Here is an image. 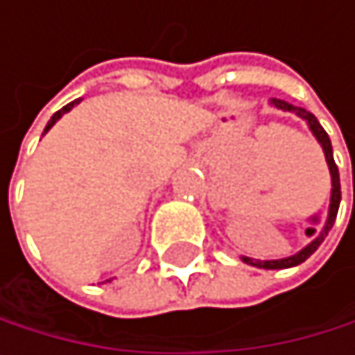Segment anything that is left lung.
<instances>
[{
  "label": "left lung",
  "instance_id": "obj_1",
  "mask_svg": "<svg viewBox=\"0 0 355 355\" xmlns=\"http://www.w3.org/2000/svg\"><path fill=\"white\" fill-rule=\"evenodd\" d=\"M273 105H275V107H279V110H286V112H294V114H298L300 118H305V120H307L309 129L313 131V135L318 137V141H320V144H322V148H324L326 163H328V167H330V175H332L330 214H328V222H326V226H324V230L320 233V237H318V239H313L305 250H300L298 254H294V256H290V258H282V260H254V258H243L245 262L254 264V267H260V269H288V267H296V264L305 262V260H307V258H309V256L320 248V243L324 241V237L328 235V230H330V228H332V224H334L336 211H339V203H341V182H339V169H336L334 158H332L330 137H328V133L322 129V125L318 122V118H315L311 112H307L305 107H296V105H292V103H288V101H284V99H273Z\"/></svg>",
  "mask_w": 355,
  "mask_h": 355
}]
</instances>
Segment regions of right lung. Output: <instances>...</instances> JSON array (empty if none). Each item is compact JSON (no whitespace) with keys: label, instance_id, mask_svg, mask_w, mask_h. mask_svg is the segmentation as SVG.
<instances>
[{"label":"right lung","instance_id":"1","mask_svg":"<svg viewBox=\"0 0 355 355\" xmlns=\"http://www.w3.org/2000/svg\"><path fill=\"white\" fill-rule=\"evenodd\" d=\"M76 103H78V99H76V101H71V103H67V105H65L63 110H59V112H57L55 116H52V118H50V122H48V125H46V129H44V131H48V129H50L52 125H55V122H57V120H59V118H61V116H63L65 112H69V110H71V107H73Z\"/></svg>","mask_w":355,"mask_h":355}]
</instances>
